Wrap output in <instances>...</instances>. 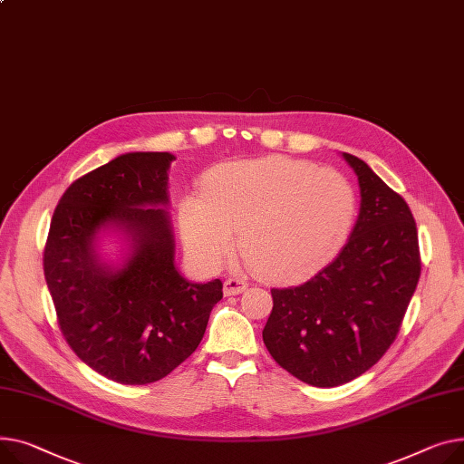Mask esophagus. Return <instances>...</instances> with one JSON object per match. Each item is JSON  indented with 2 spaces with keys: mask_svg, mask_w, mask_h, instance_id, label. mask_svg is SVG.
<instances>
[{
  "mask_svg": "<svg viewBox=\"0 0 464 464\" xmlns=\"http://www.w3.org/2000/svg\"><path fill=\"white\" fill-rule=\"evenodd\" d=\"M248 287V282L242 280V277H227L224 282V295L233 296V295H240L242 291H246Z\"/></svg>",
  "mask_w": 464,
  "mask_h": 464,
  "instance_id": "esophagus-1",
  "label": "esophagus"
}]
</instances>
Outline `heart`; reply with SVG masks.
I'll return each mask as SVG.
<instances>
[{
    "label": "heart",
    "mask_w": 464,
    "mask_h": 464,
    "mask_svg": "<svg viewBox=\"0 0 464 464\" xmlns=\"http://www.w3.org/2000/svg\"><path fill=\"white\" fill-rule=\"evenodd\" d=\"M356 192L335 169L285 159L229 162L205 179V196L179 205L182 238L207 266H220L235 248L272 280H295L334 257L356 220Z\"/></svg>",
    "instance_id": "heart-1"
}]
</instances>
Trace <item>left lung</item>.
<instances>
[{"label":"left lung","instance_id":"8db88e82","mask_svg":"<svg viewBox=\"0 0 464 464\" xmlns=\"http://www.w3.org/2000/svg\"><path fill=\"white\" fill-rule=\"evenodd\" d=\"M360 214L337 257L305 284L272 289L263 330L270 356L305 384L334 388L373 367L393 343L416 291L421 261L407 201L363 160Z\"/></svg>","mask_w":464,"mask_h":464}]
</instances>
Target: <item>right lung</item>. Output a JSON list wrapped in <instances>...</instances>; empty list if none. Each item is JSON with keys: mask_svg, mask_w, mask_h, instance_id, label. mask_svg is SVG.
I'll return each mask as SVG.
<instances>
[{"mask_svg": "<svg viewBox=\"0 0 464 464\" xmlns=\"http://www.w3.org/2000/svg\"><path fill=\"white\" fill-rule=\"evenodd\" d=\"M169 152H127L74 180L44 246V277L61 334L97 373L121 384L169 375L203 339L222 282L192 284L175 268L168 207ZM154 206V209H147ZM130 242L121 266L102 261L98 233Z\"/></svg>", "mask_w": 464, "mask_h": 464, "instance_id": "add662e5", "label": "right lung"}]
</instances>
